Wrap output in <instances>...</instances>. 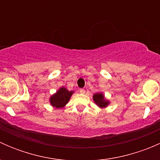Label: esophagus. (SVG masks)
<instances>
[{
  "instance_id": "1",
  "label": "esophagus",
  "mask_w": 160,
  "mask_h": 160,
  "mask_svg": "<svg viewBox=\"0 0 160 160\" xmlns=\"http://www.w3.org/2000/svg\"><path fill=\"white\" fill-rule=\"evenodd\" d=\"M80 93H85V90L83 89V88H81V89H80Z\"/></svg>"
}]
</instances>
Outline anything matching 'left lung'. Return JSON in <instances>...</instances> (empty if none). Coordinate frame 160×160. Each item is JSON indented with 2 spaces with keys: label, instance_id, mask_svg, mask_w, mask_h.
Returning a JSON list of instances; mask_svg holds the SVG:
<instances>
[{
  "label": "left lung",
  "instance_id": "obj_1",
  "mask_svg": "<svg viewBox=\"0 0 160 160\" xmlns=\"http://www.w3.org/2000/svg\"><path fill=\"white\" fill-rule=\"evenodd\" d=\"M93 100L95 104L101 108H107L108 105L110 104V101L104 98V95L102 93H96L93 94Z\"/></svg>",
  "mask_w": 160,
  "mask_h": 160
}]
</instances>
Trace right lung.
Returning a JSON list of instances; mask_svg holds the SVG:
<instances>
[{"label":"right lung","mask_w":160,"mask_h":160,"mask_svg":"<svg viewBox=\"0 0 160 160\" xmlns=\"http://www.w3.org/2000/svg\"><path fill=\"white\" fill-rule=\"evenodd\" d=\"M73 91H69L66 88H60L49 98V102L56 108H62L69 102Z\"/></svg>","instance_id":"obj_1"}]
</instances>
